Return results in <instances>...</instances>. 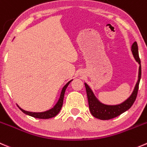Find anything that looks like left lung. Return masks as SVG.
Segmentation results:
<instances>
[{"label": "left lung", "mask_w": 147, "mask_h": 147, "mask_svg": "<svg viewBox=\"0 0 147 147\" xmlns=\"http://www.w3.org/2000/svg\"><path fill=\"white\" fill-rule=\"evenodd\" d=\"M131 52L135 60L139 65V75H138L137 82L135 85L131 94L124 101L119 104H116V105H108V104L102 103L97 98L89 85L86 82H85L90 111L91 114L95 118L101 119V120H109V119H113L128 111L134 102L136 98V95H137L139 82H140L141 76H142V67H141V61L139 57V49H138V45L136 42H135L132 45Z\"/></svg>", "instance_id": "1"}]
</instances>
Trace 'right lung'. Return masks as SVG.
<instances>
[{
    "instance_id": "add662e5",
    "label": "right lung",
    "mask_w": 147,
    "mask_h": 147,
    "mask_svg": "<svg viewBox=\"0 0 147 147\" xmlns=\"http://www.w3.org/2000/svg\"><path fill=\"white\" fill-rule=\"evenodd\" d=\"M72 80H69V82H67L66 85L62 88V91L60 92V95H59V98L58 99L57 102V103L52 107V108L50 109L47 110L46 111H43V112H31V111H25V110L22 109L21 108H20L18 106V108L21 109V111L23 113H24L25 114L28 115V116H31V117L36 118V119H51V118H53L55 116H56L59 113V112L60 111L61 108H62V104H63V100H64V96H65V90H66L67 88L69 85V84L70 83L71 81Z\"/></svg>"
}]
</instances>
